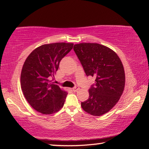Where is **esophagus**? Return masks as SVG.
Here are the masks:
<instances>
[{
  "label": "esophagus",
  "mask_w": 149,
  "mask_h": 149,
  "mask_svg": "<svg viewBox=\"0 0 149 149\" xmlns=\"http://www.w3.org/2000/svg\"><path fill=\"white\" fill-rule=\"evenodd\" d=\"M72 90H73V91H74V92H76V91H77L78 90H79V87H77V86H75V87H74V88H73Z\"/></svg>",
  "instance_id": "esophagus-1"
}]
</instances>
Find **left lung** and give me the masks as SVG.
<instances>
[{"instance_id": "1", "label": "left lung", "mask_w": 149, "mask_h": 149, "mask_svg": "<svg viewBox=\"0 0 149 149\" xmlns=\"http://www.w3.org/2000/svg\"><path fill=\"white\" fill-rule=\"evenodd\" d=\"M74 50L87 76L95 77L89 97L81 102L85 112L95 116L107 113L118 102L125 87L122 61L112 49L98 43L74 45Z\"/></svg>"}]
</instances>
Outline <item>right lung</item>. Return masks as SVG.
<instances>
[{
    "mask_svg": "<svg viewBox=\"0 0 149 149\" xmlns=\"http://www.w3.org/2000/svg\"><path fill=\"white\" fill-rule=\"evenodd\" d=\"M74 44L56 42L43 45L31 52L21 73V87L27 101L35 110L51 114L64 106L68 93L58 85L49 83L58 69L61 60Z\"/></svg>",
    "mask_w": 149,
    "mask_h": 149,
    "instance_id": "obj_1",
    "label": "right lung"
}]
</instances>
